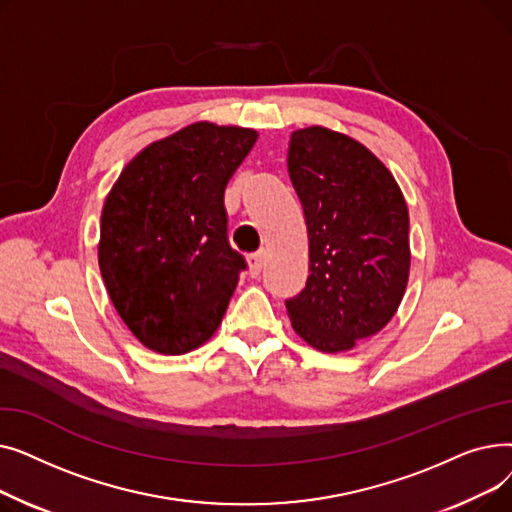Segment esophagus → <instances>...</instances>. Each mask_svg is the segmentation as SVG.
<instances>
[{
    "mask_svg": "<svg viewBox=\"0 0 512 512\" xmlns=\"http://www.w3.org/2000/svg\"><path fill=\"white\" fill-rule=\"evenodd\" d=\"M263 267H265L263 253H255V255L249 257V274H251L253 278H257V276L263 272Z\"/></svg>",
    "mask_w": 512,
    "mask_h": 512,
    "instance_id": "esophagus-1",
    "label": "esophagus"
}]
</instances>
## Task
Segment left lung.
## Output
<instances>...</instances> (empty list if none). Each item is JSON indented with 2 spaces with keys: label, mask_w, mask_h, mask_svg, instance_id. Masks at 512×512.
<instances>
[{
  "label": "left lung",
  "mask_w": 512,
  "mask_h": 512,
  "mask_svg": "<svg viewBox=\"0 0 512 512\" xmlns=\"http://www.w3.org/2000/svg\"><path fill=\"white\" fill-rule=\"evenodd\" d=\"M288 174L309 232V278L286 301L292 328L317 351H348L388 324L407 290L405 197L367 147L321 126L292 132Z\"/></svg>",
  "instance_id": "8db88e82"
}]
</instances>
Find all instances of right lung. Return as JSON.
Segmentation results:
<instances>
[{
    "instance_id": "obj_1",
    "label": "right lung",
    "mask_w": 512,
    "mask_h": 512,
    "mask_svg": "<svg viewBox=\"0 0 512 512\" xmlns=\"http://www.w3.org/2000/svg\"><path fill=\"white\" fill-rule=\"evenodd\" d=\"M257 132L197 122L151 143L101 211L99 270L128 330L184 355L222 324L247 261L228 242L226 184Z\"/></svg>"
}]
</instances>
